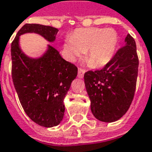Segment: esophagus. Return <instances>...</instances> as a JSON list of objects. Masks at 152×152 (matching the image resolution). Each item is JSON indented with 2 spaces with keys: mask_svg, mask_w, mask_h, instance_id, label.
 Returning a JSON list of instances; mask_svg holds the SVG:
<instances>
[{
  "mask_svg": "<svg viewBox=\"0 0 152 152\" xmlns=\"http://www.w3.org/2000/svg\"><path fill=\"white\" fill-rule=\"evenodd\" d=\"M84 74H85V70L82 69V68H79V70H78V77L79 78H83Z\"/></svg>",
  "mask_w": 152,
  "mask_h": 152,
  "instance_id": "1",
  "label": "esophagus"
}]
</instances>
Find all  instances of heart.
I'll use <instances>...</instances> for the list:
<instances>
[{"label": "heart", "instance_id": "1", "mask_svg": "<svg viewBox=\"0 0 152 152\" xmlns=\"http://www.w3.org/2000/svg\"><path fill=\"white\" fill-rule=\"evenodd\" d=\"M118 35L113 28H79L67 38L63 48L68 59L75 60L86 52V58L92 66L108 63L114 54Z\"/></svg>", "mask_w": 152, "mask_h": 152}]
</instances>
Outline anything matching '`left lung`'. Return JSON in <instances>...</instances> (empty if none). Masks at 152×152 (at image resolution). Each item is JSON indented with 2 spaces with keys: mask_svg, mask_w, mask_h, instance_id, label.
Returning a JSON list of instances; mask_svg holds the SVG:
<instances>
[{
  "mask_svg": "<svg viewBox=\"0 0 152 152\" xmlns=\"http://www.w3.org/2000/svg\"><path fill=\"white\" fill-rule=\"evenodd\" d=\"M138 57L135 40L128 34L124 45L101 70L88 71L84 79L96 119L114 122L130 107L136 89Z\"/></svg>",
  "mask_w": 152,
  "mask_h": 152,
  "instance_id": "left-lung-1",
  "label": "left lung"
}]
</instances>
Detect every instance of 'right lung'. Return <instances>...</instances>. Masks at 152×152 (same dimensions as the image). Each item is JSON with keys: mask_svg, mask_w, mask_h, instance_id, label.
I'll list each match as a JSON object with an SVG mask.
<instances>
[{"mask_svg": "<svg viewBox=\"0 0 152 152\" xmlns=\"http://www.w3.org/2000/svg\"><path fill=\"white\" fill-rule=\"evenodd\" d=\"M58 31L50 26L27 23L11 44L12 79L20 103L31 121L45 128L56 126L63 121V99L78 69L50 45L41 57L29 58L19 47V37L34 32L53 42Z\"/></svg>", "mask_w": 152, "mask_h": 152, "instance_id": "right-lung-1", "label": "right lung"}]
</instances>
